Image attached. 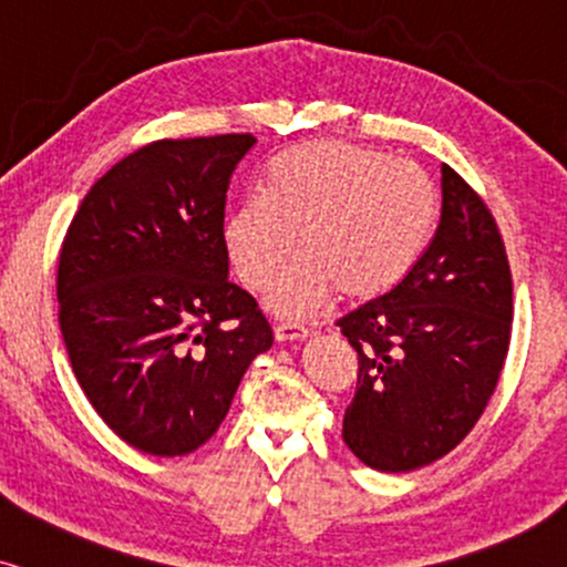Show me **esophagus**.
Wrapping results in <instances>:
<instances>
[{
  "instance_id": "1",
  "label": "esophagus",
  "mask_w": 567,
  "mask_h": 567,
  "mask_svg": "<svg viewBox=\"0 0 567 567\" xmlns=\"http://www.w3.org/2000/svg\"><path fill=\"white\" fill-rule=\"evenodd\" d=\"M275 338H277V343H285V340H303V338H309V330H306L303 324L285 322V324L275 327Z\"/></svg>"
}]
</instances>
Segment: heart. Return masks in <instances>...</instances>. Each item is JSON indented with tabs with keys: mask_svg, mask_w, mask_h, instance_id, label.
Instances as JSON below:
<instances>
[{
	"mask_svg": "<svg viewBox=\"0 0 567 567\" xmlns=\"http://www.w3.org/2000/svg\"><path fill=\"white\" fill-rule=\"evenodd\" d=\"M439 195L417 163L319 140L275 163L227 221V250L248 288L269 290L298 243L303 254L271 292L279 317H309L338 292L378 301L412 275L431 240Z\"/></svg>",
	"mask_w": 567,
	"mask_h": 567,
	"instance_id": "1",
	"label": "heart"
}]
</instances>
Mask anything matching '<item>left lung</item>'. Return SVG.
<instances>
[{
    "label": "left lung",
    "instance_id": "obj_1",
    "mask_svg": "<svg viewBox=\"0 0 567 567\" xmlns=\"http://www.w3.org/2000/svg\"><path fill=\"white\" fill-rule=\"evenodd\" d=\"M441 224L399 288L338 319L359 357L343 441L409 473L449 454L494 395L513 332V275L483 197L441 166Z\"/></svg>",
    "mask_w": 567,
    "mask_h": 567
}]
</instances>
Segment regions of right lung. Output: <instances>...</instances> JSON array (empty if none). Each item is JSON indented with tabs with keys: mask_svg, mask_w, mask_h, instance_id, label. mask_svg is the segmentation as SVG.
I'll return each instance as SVG.
<instances>
[{
	"mask_svg": "<svg viewBox=\"0 0 567 567\" xmlns=\"http://www.w3.org/2000/svg\"><path fill=\"white\" fill-rule=\"evenodd\" d=\"M254 145V134L150 142L92 184L65 231L71 367L105 425L145 454L203 446L275 343L256 298L227 279V189Z\"/></svg>",
	"mask_w": 567,
	"mask_h": 567,
	"instance_id": "add662e5",
	"label": "right lung"
}]
</instances>
